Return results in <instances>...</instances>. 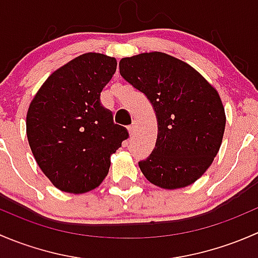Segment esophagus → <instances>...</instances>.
<instances>
[{
    "mask_svg": "<svg viewBox=\"0 0 258 258\" xmlns=\"http://www.w3.org/2000/svg\"><path fill=\"white\" fill-rule=\"evenodd\" d=\"M135 132H136V123H132L131 126L128 127V134H130V136H134L135 135Z\"/></svg>",
    "mask_w": 258,
    "mask_h": 258,
    "instance_id": "34e87169",
    "label": "esophagus"
}]
</instances>
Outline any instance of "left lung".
<instances>
[{"mask_svg":"<svg viewBox=\"0 0 258 258\" xmlns=\"http://www.w3.org/2000/svg\"><path fill=\"white\" fill-rule=\"evenodd\" d=\"M119 74L152 105L158 134L139 162L145 177L166 189L197 181L220 150L226 114L218 92L186 62L162 52L124 57Z\"/></svg>","mask_w":258,"mask_h":258,"instance_id":"left-lung-1","label":"left lung"}]
</instances>
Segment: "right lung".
<instances>
[{
	"label": "right lung",
	"instance_id": "add662e5",
	"mask_svg": "<svg viewBox=\"0 0 258 258\" xmlns=\"http://www.w3.org/2000/svg\"><path fill=\"white\" fill-rule=\"evenodd\" d=\"M116 67L114 57L81 54L56 70L30 103L28 144L42 172L61 191L85 194L100 186L111 155L128 137L101 105Z\"/></svg>",
	"mask_w": 258,
	"mask_h": 258
}]
</instances>
